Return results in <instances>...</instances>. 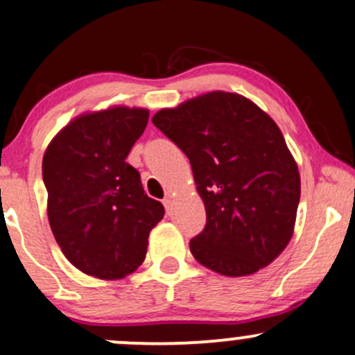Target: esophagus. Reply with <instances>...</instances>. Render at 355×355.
I'll return each mask as SVG.
<instances>
[{"label": "esophagus", "mask_w": 355, "mask_h": 355, "mask_svg": "<svg viewBox=\"0 0 355 355\" xmlns=\"http://www.w3.org/2000/svg\"><path fill=\"white\" fill-rule=\"evenodd\" d=\"M163 206H165L166 212L171 211V197H170V196H166L165 199H163Z\"/></svg>", "instance_id": "34e87169"}]
</instances>
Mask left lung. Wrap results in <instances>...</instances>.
Returning a JSON list of instances; mask_svg holds the SVG:
<instances>
[{
  "mask_svg": "<svg viewBox=\"0 0 355 355\" xmlns=\"http://www.w3.org/2000/svg\"><path fill=\"white\" fill-rule=\"evenodd\" d=\"M187 155L206 206L190 240L197 262L240 277L260 270L289 243L301 182L274 121L236 93L212 92L153 117Z\"/></svg>",
  "mask_w": 355,
  "mask_h": 355,
  "instance_id": "left-lung-1",
  "label": "left lung"
}]
</instances>
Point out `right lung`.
I'll use <instances>...</instances> for the list:
<instances>
[{"label": "right lung", "mask_w": 355, "mask_h": 355, "mask_svg": "<svg viewBox=\"0 0 355 355\" xmlns=\"http://www.w3.org/2000/svg\"><path fill=\"white\" fill-rule=\"evenodd\" d=\"M148 117V110L128 107L85 114L46 149L42 178L52 234L66 259L88 275L122 279L136 270L149 231L165 216L125 162Z\"/></svg>", "instance_id": "1"}]
</instances>
